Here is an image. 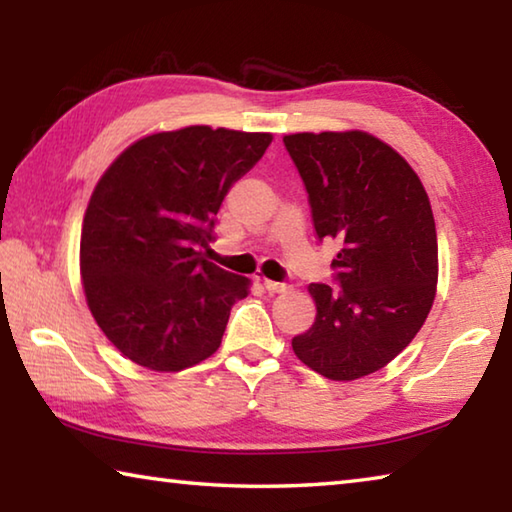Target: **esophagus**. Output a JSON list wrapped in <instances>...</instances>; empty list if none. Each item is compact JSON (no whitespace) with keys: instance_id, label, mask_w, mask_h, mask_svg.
Returning a JSON list of instances; mask_svg holds the SVG:
<instances>
[{"instance_id":"esophagus-1","label":"esophagus","mask_w":512,"mask_h":512,"mask_svg":"<svg viewBox=\"0 0 512 512\" xmlns=\"http://www.w3.org/2000/svg\"><path fill=\"white\" fill-rule=\"evenodd\" d=\"M264 289H266L268 293H284V291H289V284L273 282V280H264Z\"/></svg>"}]
</instances>
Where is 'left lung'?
<instances>
[{
    "mask_svg": "<svg viewBox=\"0 0 512 512\" xmlns=\"http://www.w3.org/2000/svg\"><path fill=\"white\" fill-rule=\"evenodd\" d=\"M284 146L305 183L318 241L341 246L334 287H309L316 320L293 336V352L327 379H359L413 341L436 298L429 198L409 162L368 133H298Z\"/></svg>",
    "mask_w": 512,
    "mask_h": 512,
    "instance_id": "8db88e82",
    "label": "left lung"
}]
</instances>
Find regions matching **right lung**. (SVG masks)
Masks as SVG:
<instances>
[{
  "label": "right lung",
  "instance_id": "1",
  "mask_svg": "<svg viewBox=\"0 0 512 512\" xmlns=\"http://www.w3.org/2000/svg\"><path fill=\"white\" fill-rule=\"evenodd\" d=\"M273 137L189 126L119 155L90 198L81 275L97 325L144 368L178 372L219 350L248 277L203 257L232 185Z\"/></svg>",
  "mask_w": 512,
  "mask_h": 512
}]
</instances>
